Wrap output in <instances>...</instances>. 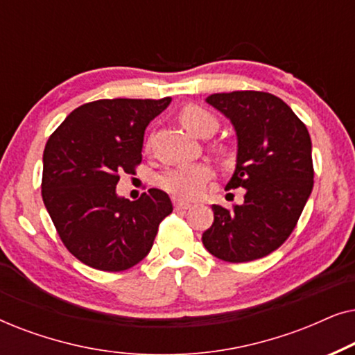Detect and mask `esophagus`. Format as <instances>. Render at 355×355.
I'll return each instance as SVG.
<instances>
[{
    "label": "esophagus",
    "instance_id": "1",
    "mask_svg": "<svg viewBox=\"0 0 355 355\" xmlns=\"http://www.w3.org/2000/svg\"><path fill=\"white\" fill-rule=\"evenodd\" d=\"M173 203H174V208H176V210H187V208H191V203L179 200V198H174Z\"/></svg>",
    "mask_w": 355,
    "mask_h": 355
}]
</instances>
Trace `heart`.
I'll return each instance as SVG.
<instances>
[{
	"instance_id": "obj_1",
	"label": "heart",
	"mask_w": 355,
	"mask_h": 355,
	"mask_svg": "<svg viewBox=\"0 0 355 355\" xmlns=\"http://www.w3.org/2000/svg\"><path fill=\"white\" fill-rule=\"evenodd\" d=\"M179 121L184 128L191 130L198 137H208L218 129V121L211 113L198 105H186L179 111ZM213 176V169L207 163L179 164V166L168 168L158 178V184L163 191L171 193L176 198H196L200 196L203 187Z\"/></svg>"
}]
</instances>
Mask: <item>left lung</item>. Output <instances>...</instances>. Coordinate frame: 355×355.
I'll return each mask as SVG.
<instances>
[{
  "instance_id": "8db88e82",
  "label": "left lung",
  "mask_w": 355,
  "mask_h": 355,
  "mask_svg": "<svg viewBox=\"0 0 355 355\" xmlns=\"http://www.w3.org/2000/svg\"><path fill=\"white\" fill-rule=\"evenodd\" d=\"M207 101L234 125L237 164L226 187L245 193L242 205L211 207L215 220L202 242L231 263L261 259L291 236L313 189L310 134L283 100L266 92L213 94Z\"/></svg>"
}]
</instances>
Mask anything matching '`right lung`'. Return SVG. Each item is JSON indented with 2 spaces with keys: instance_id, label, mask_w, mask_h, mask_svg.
<instances>
[{
  "instance_id": "obj_1",
  "label": "right lung",
  "mask_w": 355,
  "mask_h": 355,
  "mask_svg": "<svg viewBox=\"0 0 355 355\" xmlns=\"http://www.w3.org/2000/svg\"><path fill=\"white\" fill-rule=\"evenodd\" d=\"M171 103L96 100L67 114L43 152L42 197L62 244L101 271H124L144 260L158 226L173 211L168 193L148 189L139 200L116 196L119 174H135L150 121Z\"/></svg>"
}]
</instances>
